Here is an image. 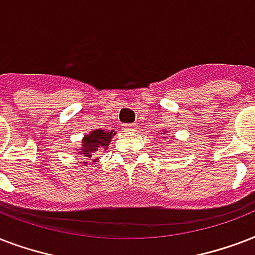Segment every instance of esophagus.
Segmentation results:
<instances>
[{"label": "esophagus", "mask_w": 255, "mask_h": 255, "mask_svg": "<svg viewBox=\"0 0 255 255\" xmlns=\"http://www.w3.org/2000/svg\"><path fill=\"white\" fill-rule=\"evenodd\" d=\"M122 130H124V131H133L134 125L133 124H126V125H124Z\"/></svg>", "instance_id": "34e87169"}]
</instances>
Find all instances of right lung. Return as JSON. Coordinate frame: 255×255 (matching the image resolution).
I'll return each instance as SVG.
<instances>
[{
  "label": "right lung",
  "instance_id": "1",
  "mask_svg": "<svg viewBox=\"0 0 255 255\" xmlns=\"http://www.w3.org/2000/svg\"><path fill=\"white\" fill-rule=\"evenodd\" d=\"M112 134L106 133L104 130H94L92 133L86 135L82 141V154L89 157H96L104 149H108L110 141H112Z\"/></svg>",
  "mask_w": 255,
  "mask_h": 255
}]
</instances>
